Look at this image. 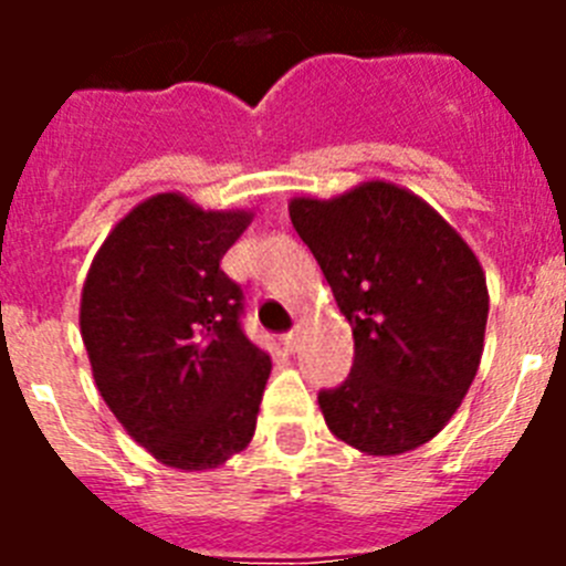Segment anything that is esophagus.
<instances>
[{
  "label": "esophagus",
  "instance_id": "1",
  "mask_svg": "<svg viewBox=\"0 0 566 566\" xmlns=\"http://www.w3.org/2000/svg\"><path fill=\"white\" fill-rule=\"evenodd\" d=\"M283 345H286V352H297L300 348V328H292V332L283 334Z\"/></svg>",
  "mask_w": 566,
  "mask_h": 566
}]
</instances>
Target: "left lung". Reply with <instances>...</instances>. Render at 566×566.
I'll return each mask as SVG.
<instances>
[{"instance_id":"1","label":"left lung","mask_w":566,"mask_h":566,"mask_svg":"<svg viewBox=\"0 0 566 566\" xmlns=\"http://www.w3.org/2000/svg\"><path fill=\"white\" fill-rule=\"evenodd\" d=\"M289 218L354 334L352 374L317 397L328 431L368 457L431 442L482 363L490 297L473 249L391 181L300 195Z\"/></svg>"}]
</instances>
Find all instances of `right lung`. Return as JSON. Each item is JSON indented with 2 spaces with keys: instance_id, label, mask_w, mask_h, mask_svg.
I'll return each mask as SVG.
<instances>
[{
  "instance_id": "1",
  "label": "right lung",
  "mask_w": 566,
  "mask_h": 566,
  "mask_svg": "<svg viewBox=\"0 0 566 566\" xmlns=\"http://www.w3.org/2000/svg\"><path fill=\"white\" fill-rule=\"evenodd\" d=\"M249 209L158 192L102 243L82 289L93 379L115 419L167 468L212 470L252 442L272 359L240 328L221 258Z\"/></svg>"
}]
</instances>
